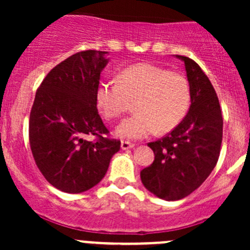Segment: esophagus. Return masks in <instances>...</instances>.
I'll use <instances>...</instances> for the list:
<instances>
[{"mask_svg":"<svg viewBox=\"0 0 250 250\" xmlns=\"http://www.w3.org/2000/svg\"><path fill=\"white\" fill-rule=\"evenodd\" d=\"M133 147H134V144L129 143V141H122V143H121V148H122V150H129V148Z\"/></svg>","mask_w":250,"mask_h":250,"instance_id":"obj_1","label":"esophagus"}]
</instances>
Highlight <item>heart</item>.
Here are the masks:
<instances>
[{
    "label": "heart",
    "mask_w": 250,
    "mask_h": 250,
    "mask_svg": "<svg viewBox=\"0 0 250 250\" xmlns=\"http://www.w3.org/2000/svg\"><path fill=\"white\" fill-rule=\"evenodd\" d=\"M95 100L107 120L117 118L134 100V115L115 128L118 138L138 140L156 130L166 133L180 123L190 105V88L186 78L161 66L139 62L121 70L115 81L98 84Z\"/></svg>",
    "instance_id": "b5f03b06"
}]
</instances>
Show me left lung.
<instances>
[{"label": "left lung", "instance_id": "1", "mask_svg": "<svg viewBox=\"0 0 250 250\" xmlns=\"http://www.w3.org/2000/svg\"><path fill=\"white\" fill-rule=\"evenodd\" d=\"M174 57L185 65L190 109L169 134L147 144L155 161L140 172L143 185L165 201L181 200L202 185L218 162L223 140V116L210 81L192 59Z\"/></svg>", "mask_w": 250, "mask_h": 250}]
</instances>
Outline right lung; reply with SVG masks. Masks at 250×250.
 I'll return each mask as SVG.
<instances>
[{"label": "right lung", "instance_id": "obj_1", "mask_svg": "<svg viewBox=\"0 0 250 250\" xmlns=\"http://www.w3.org/2000/svg\"><path fill=\"white\" fill-rule=\"evenodd\" d=\"M107 54L84 50L71 55L50 70L36 92L29 122L32 156L48 183L62 192L94 188L121 147V141L103 137L109 130L95 100ZM85 135L100 139L89 142Z\"/></svg>", "mask_w": 250, "mask_h": 250}]
</instances>
